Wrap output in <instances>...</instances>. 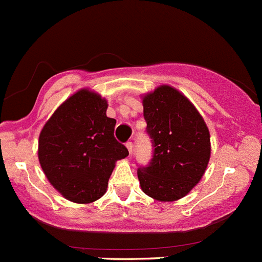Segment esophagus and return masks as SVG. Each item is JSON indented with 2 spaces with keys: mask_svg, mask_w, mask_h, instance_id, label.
I'll use <instances>...</instances> for the list:
<instances>
[{
  "mask_svg": "<svg viewBox=\"0 0 262 262\" xmlns=\"http://www.w3.org/2000/svg\"><path fill=\"white\" fill-rule=\"evenodd\" d=\"M125 146H126V148H128L129 153H132V150H133V143H132V142H126Z\"/></svg>",
  "mask_w": 262,
  "mask_h": 262,
  "instance_id": "obj_1",
  "label": "esophagus"
}]
</instances>
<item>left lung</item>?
Segmentation results:
<instances>
[{
	"label": "left lung",
	"instance_id": "1",
	"mask_svg": "<svg viewBox=\"0 0 262 262\" xmlns=\"http://www.w3.org/2000/svg\"><path fill=\"white\" fill-rule=\"evenodd\" d=\"M147 133L152 139L149 165L138 168L142 190L160 202L184 198L200 181L210 158V134L186 96L162 84L143 97Z\"/></svg>",
	"mask_w": 262,
	"mask_h": 262
}]
</instances>
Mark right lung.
Returning a JSON list of instances; mask_svg holds the SVG:
<instances>
[{
	"instance_id": "add662e5",
	"label": "right lung",
	"mask_w": 262,
	"mask_h": 262,
	"mask_svg": "<svg viewBox=\"0 0 262 262\" xmlns=\"http://www.w3.org/2000/svg\"><path fill=\"white\" fill-rule=\"evenodd\" d=\"M107 101L82 89L50 116L39 136L38 157L50 184L66 199L87 204L106 192L115 162L129 155L114 137Z\"/></svg>"
}]
</instances>
